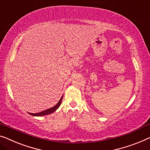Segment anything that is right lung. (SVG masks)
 Here are the masks:
<instances>
[{
	"label": "right lung",
	"instance_id": "right-lung-1",
	"mask_svg": "<svg viewBox=\"0 0 150 150\" xmlns=\"http://www.w3.org/2000/svg\"><path fill=\"white\" fill-rule=\"evenodd\" d=\"M62 97H63V96H62L61 99H60L59 102H58V103L56 104L54 106L52 107V108H48V109H47V110H46L40 112H38V113H30V112H29V114H30V115L35 116V117H41V116H44V115H49V114L52 113L54 111L57 110L58 108H59V107L60 106V105H61V102H62Z\"/></svg>",
	"mask_w": 150,
	"mask_h": 150
}]
</instances>
